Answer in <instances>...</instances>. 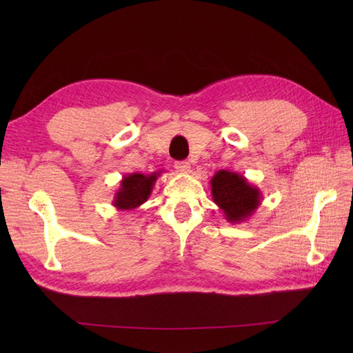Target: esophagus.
I'll return each mask as SVG.
<instances>
[{"mask_svg": "<svg viewBox=\"0 0 353 353\" xmlns=\"http://www.w3.org/2000/svg\"><path fill=\"white\" fill-rule=\"evenodd\" d=\"M174 168H176V171L182 172V174H186V172L191 171V163L186 162V161L176 162V163H174Z\"/></svg>", "mask_w": 353, "mask_h": 353, "instance_id": "1", "label": "esophagus"}]
</instances>
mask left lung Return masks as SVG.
Listing matches in <instances>:
<instances>
[{
  "label": "left lung",
  "instance_id": "8db88e82",
  "mask_svg": "<svg viewBox=\"0 0 353 353\" xmlns=\"http://www.w3.org/2000/svg\"><path fill=\"white\" fill-rule=\"evenodd\" d=\"M214 203L219 206L226 220L232 224L244 223L250 219L262 201L258 186L252 185L238 172L219 170L211 179Z\"/></svg>",
  "mask_w": 353,
  "mask_h": 353
}]
</instances>
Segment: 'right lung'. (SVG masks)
<instances>
[{
	"instance_id": "1",
	"label": "right lung",
	"mask_w": 353,
	"mask_h": 353,
	"mask_svg": "<svg viewBox=\"0 0 353 353\" xmlns=\"http://www.w3.org/2000/svg\"><path fill=\"white\" fill-rule=\"evenodd\" d=\"M162 174V170L154 171L152 174H142V172H130L125 174L123 181L119 182V188L114 196V205L119 212L121 211H134L142 203L148 200L150 194L153 191V186L157 177Z\"/></svg>"
}]
</instances>
